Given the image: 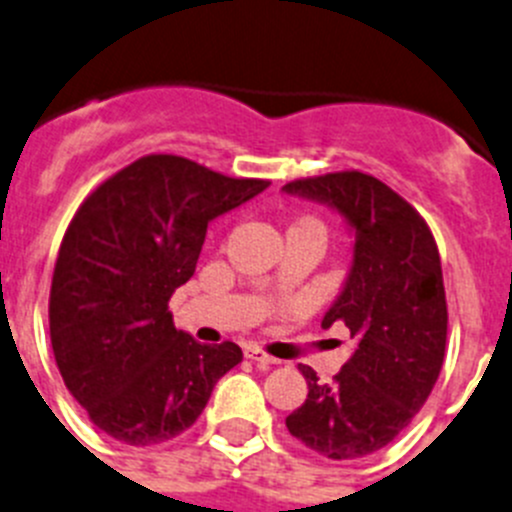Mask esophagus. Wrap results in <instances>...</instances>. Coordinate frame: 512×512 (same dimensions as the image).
<instances>
[{
    "instance_id": "obj_1",
    "label": "esophagus",
    "mask_w": 512,
    "mask_h": 512,
    "mask_svg": "<svg viewBox=\"0 0 512 512\" xmlns=\"http://www.w3.org/2000/svg\"><path fill=\"white\" fill-rule=\"evenodd\" d=\"M245 356L250 358V361H255V364H260V366H272V364H278V358H272L270 353H265V351H262V348H257V346L245 348Z\"/></svg>"
}]
</instances>
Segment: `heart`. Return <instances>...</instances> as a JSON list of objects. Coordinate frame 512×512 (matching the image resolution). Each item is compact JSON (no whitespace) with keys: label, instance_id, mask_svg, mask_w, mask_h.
Listing matches in <instances>:
<instances>
[{"label":"heart","instance_id":"b5f03b06","mask_svg":"<svg viewBox=\"0 0 512 512\" xmlns=\"http://www.w3.org/2000/svg\"><path fill=\"white\" fill-rule=\"evenodd\" d=\"M298 224H315V227H321V222H315V219H300ZM323 229V227H321Z\"/></svg>","mask_w":512,"mask_h":512}]
</instances>
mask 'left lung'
Returning a JSON list of instances; mask_svg holds the SVG:
<instances>
[{
	"label": "left lung",
	"mask_w": 512,
	"mask_h": 512,
	"mask_svg": "<svg viewBox=\"0 0 512 512\" xmlns=\"http://www.w3.org/2000/svg\"><path fill=\"white\" fill-rule=\"evenodd\" d=\"M283 189L338 209L356 237L346 285L321 323H346L356 351L331 384L300 366L308 399L285 427L328 460H358L409 427L442 371L447 298L437 242L407 199L364 171Z\"/></svg>",
	"instance_id": "left-lung-1"
}]
</instances>
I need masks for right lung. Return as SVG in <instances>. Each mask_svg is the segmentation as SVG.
<instances>
[{
    "label": "right lung",
    "instance_id": "obj_1",
    "mask_svg": "<svg viewBox=\"0 0 512 512\" xmlns=\"http://www.w3.org/2000/svg\"><path fill=\"white\" fill-rule=\"evenodd\" d=\"M267 184L141 156L68 224L50 288L52 353L90 422L118 442L146 447L189 429L242 361L237 343L204 346L179 331L169 300L197 270L207 224Z\"/></svg>",
    "mask_w": 512,
    "mask_h": 512
}]
</instances>
